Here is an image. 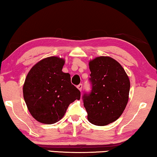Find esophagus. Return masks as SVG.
Instances as JSON below:
<instances>
[{
  "mask_svg": "<svg viewBox=\"0 0 157 157\" xmlns=\"http://www.w3.org/2000/svg\"><path fill=\"white\" fill-rule=\"evenodd\" d=\"M77 88H78V89L80 91H81V90H82V88H83V85H82L81 83H80L79 84V85H78L77 86Z\"/></svg>",
  "mask_w": 157,
  "mask_h": 157,
  "instance_id": "esophagus-1",
  "label": "esophagus"
}]
</instances>
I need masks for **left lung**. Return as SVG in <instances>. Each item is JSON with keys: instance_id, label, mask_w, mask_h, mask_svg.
<instances>
[{"instance_id": "obj_1", "label": "left lung", "mask_w": 157, "mask_h": 157, "mask_svg": "<svg viewBox=\"0 0 157 157\" xmlns=\"http://www.w3.org/2000/svg\"><path fill=\"white\" fill-rule=\"evenodd\" d=\"M91 90L84 93L88 119L96 126H106L122 114L128 101L130 81L119 62L109 57H98L89 62Z\"/></svg>"}]
</instances>
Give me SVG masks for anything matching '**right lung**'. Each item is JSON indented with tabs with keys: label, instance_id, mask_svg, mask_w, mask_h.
Segmentation results:
<instances>
[{
	"label": "right lung",
	"instance_id": "add662e5",
	"mask_svg": "<svg viewBox=\"0 0 157 157\" xmlns=\"http://www.w3.org/2000/svg\"><path fill=\"white\" fill-rule=\"evenodd\" d=\"M64 60L45 58L29 72L23 86L26 105L38 121L52 124L64 117L69 105L80 100L81 92L71 83L70 74L62 69Z\"/></svg>",
	"mask_w": 157,
	"mask_h": 157
}]
</instances>
